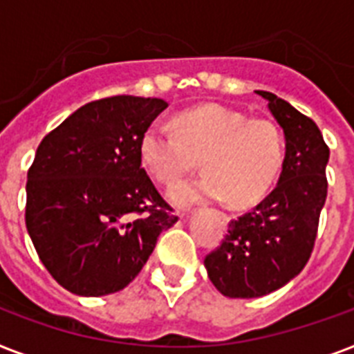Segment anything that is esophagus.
<instances>
[{
	"label": "esophagus",
	"instance_id": "esophagus-1",
	"mask_svg": "<svg viewBox=\"0 0 354 354\" xmlns=\"http://www.w3.org/2000/svg\"><path fill=\"white\" fill-rule=\"evenodd\" d=\"M180 216H182V218H183V215H180ZM224 221H226V222H227V216H224Z\"/></svg>",
	"mask_w": 354,
	"mask_h": 354
}]
</instances>
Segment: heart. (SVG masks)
Masks as SVG:
<instances>
[{"label": "heart", "mask_w": 354, "mask_h": 354, "mask_svg": "<svg viewBox=\"0 0 354 354\" xmlns=\"http://www.w3.org/2000/svg\"><path fill=\"white\" fill-rule=\"evenodd\" d=\"M202 156L205 174L169 191L180 207L200 200L250 205L264 198L279 180L285 161L283 133L270 119H250L222 104L183 110L174 127L152 121L139 138V158L156 182L172 185L193 171Z\"/></svg>", "instance_id": "1"}]
</instances>
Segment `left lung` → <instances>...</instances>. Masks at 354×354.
Listing matches in <instances>:
<instances>
[{"label": "left lung", "instance_id": "8db88e82", "mask_svg": "<svg viewBox=\"0 0 354 354\" xmlns=\"http://www.w3.org/2000/svg\"><path fill=\"white\" fill-rule=\"evenodd\" d=\"M285 132L279 182L266 198L227 224L205 255L211 283L227 297H261L294 279L310 259L327 198L329 147L316 122L270 91H259Z\"/></svg>", "mask_w": 354, "mask_h": 354}]
</instances>
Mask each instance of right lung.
Segmentation results:
<instances>
[{"instance_id": "right-lung-1", "label": "right lung", "mask_w": 354, "mask_h": 354, "mask_svg": "<svg viewBox=\"0 0 354 354\" xmlns=\"http://www.w3.org/2000/svg\"><path fill=\"white\" fill-rule=\"evenodd\" d=\"M167 106L133 95L91 101L38 145L25 226L66 290L86 297L122 290L178 221L139 158L141 133Z\"/></svg>"}]
</instances>
